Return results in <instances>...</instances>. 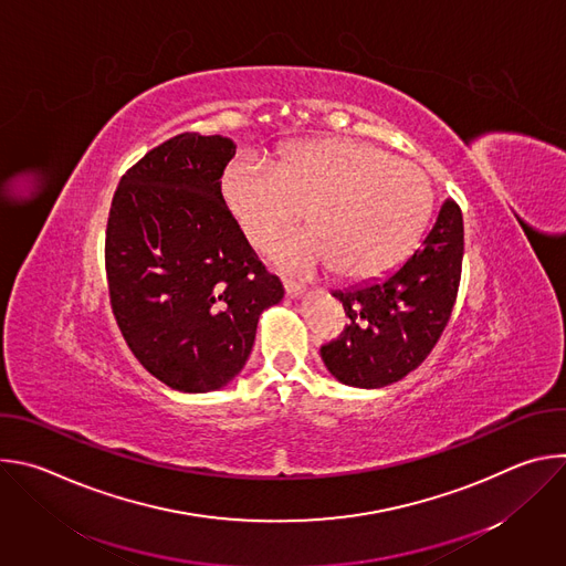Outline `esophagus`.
Here are the masks:
<instances>
[{
  "instance_id": "esophagus-1",
  "label": "esophagus",
  "mask_w": 566,
  "mask_h": 566,
  "mask_svg": "<svg viewBox=\"0 0 566 566\" xmlns=\"http://www.w3.org/2000/svg\"><path fill=\"white\" fill-rule=\"evenodd\" d=\"M282 284H284V291H286L289 297H297L304 291V284H300L295 280H289V277H282Z\"/></svg>"
}]
</instances>
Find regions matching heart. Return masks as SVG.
<instances>
[{"mask_svg":"<svg viewBox=\"0 0 566 566\" xmlns=\"http://www.w3.org/2000/svg\"><path fill=\"white\" fill-rule=\"evenodd\" d=\"M223 199L260 251L297 226L311 230L275 249L295 271L332 266L343 280H371L394 269L419 239L432 195L426 175L402 158L347 138L291 147L275 170L239 158L223 175Z\"/></svg>","mask_w":566,"mask_h":566,"instance_id":"heart-1","label":"heart"}]
</instances>
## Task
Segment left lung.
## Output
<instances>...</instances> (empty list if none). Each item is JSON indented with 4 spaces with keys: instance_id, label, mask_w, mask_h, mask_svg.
I'll use <instances>...</instances> for the list:
<instances>
[{
    "instance_id": "1",
    "label": "left lung",
    "mask_w": 566,
    "mask_h": 566,
    "mask_svg": "<svg viewBox=\"0 0 566 566\" xmlns=\"http://www.w3.org/2000/svg\"><path fill=\"white\" fill-rule=\"evenodd\" d=\"M463 264V217L446 199L421 247L382 280L332 293L349 325L319 347L329 371L354 387H385L415 371L452 315Z\"/></svg>"
}]
</instances>
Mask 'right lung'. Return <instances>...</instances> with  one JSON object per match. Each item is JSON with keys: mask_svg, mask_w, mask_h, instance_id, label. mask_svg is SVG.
Here are the masks:
<instances>
[{"mask_svg": "<svg viewBox=\"0 0 566 566\" xmlns=\"http://www.w3.org/2000/svg\"><path fill=\"white\" fill-rule=\"evenodd\" d=\"M234 143L177 134L120 177L105 230L116 325L136 360L179 391H212L247 365L258 319L284 297L221 197Z\"/></svg>", "mask_w": 566, "mask_h": 566, "instance_id": "1", "label": "right lung"}]
</instances>
